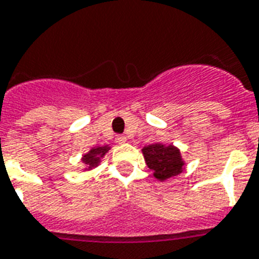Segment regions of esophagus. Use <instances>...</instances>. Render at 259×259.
<instances>
[{"label":"esophagus","instance_id":"34e87169","mask_svg":"<svg viewBox=\"0 0 259 259\" xmlns=\"http://www.w3.org/2000/svg\"><path fill=\"white\" fill-rule=\"evenodd\" d=\"M126 137L125 136H117L116 137V142L117 143H119V145H123V143L126 142Z\"/></svg>","mask_w":259,"mask_h":259}]
</instances>
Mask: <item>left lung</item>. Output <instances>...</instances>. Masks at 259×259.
Returning <instances> with one entry per match:
<instances>
[{"mask_svg":"<svg viewBox=\"0 0 259 259\" xmlns=\"http://www.w3.org/2000/svg\"><path fill=\"white\" fill-rule=\"evenodd\" d=\"M142 154L147 167L154 171V178L159 182L177 177L186 168V162L182 158L180 150L174 145L151 143L143 147Z\"/></svg>","mask_w":259,"mask_h":259,"instance_id":"left-lung-1","label":"left lung"}]
</instances>
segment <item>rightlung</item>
<instances>
[{
  "label": "right lung",
  "mask_w": 259,
  "mask_h": 259,
  "mask_svg": "<svg viewBox=\"0 0 259 259\" xmlns=\"http://www.w3.org/2000/svg\"><path fill=\"white\" fill-rule=\"evenodd\" d=\"M110 150L109 145H105V146H96L92 147L89 150L88 153H85L81 158V163L84 164V168L82 171H91L93 168H96L99 166L103 158L105 156V154Z\"/></svg>",
  "instance_id": "add662e5"
}]
</instances>
